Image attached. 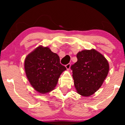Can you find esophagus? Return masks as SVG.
<instances>
[{
	"label": "esophagus",
	"instance_id": "34e87169",
	"mask_svg": "<svg viewBox=\"0 0 125 125\" xmlns=\"http://www.w3.org/2000/svg\"><path fill=\"white\" fill-rule=\"evenodd\" d=\"M65 67L66 69H67L68 70H69L70 69V67H71V64H66L65 65Z\"/></svg>",
	"mask_w": 125,
	"mask_h": 125
}]
</instances>
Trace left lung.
Returning <instances> with one entry per match:
<instances>
[{
    "mask_svg": "<svg viewBox=\"0 0 125 125\" xmlns=\"http://www.w3.org/2000/svg\"><path fill=\"white\" fill-rule=\"evenodd\" d=\"M77 58V61L71 67L75 88L79 94L90 96L102 86L108 74L109 63L94 49L79 52Z\"/></svg>",
    "mask_w": 125,
    "mask_h": 125,
    "instance_id": "left-lung-1",
    "label": "left lung"
}]
</instances>
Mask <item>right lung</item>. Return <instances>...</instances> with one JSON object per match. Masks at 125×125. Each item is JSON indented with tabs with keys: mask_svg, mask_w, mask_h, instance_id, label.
Returning <instances> with one entry per match:
<instances>
[{
	"mask_svg": "<svg viewBox=\"0 0 125 125\" xmlns=\"http://www.w3.org/2000/svg\"><path fill=\"white\" fill-rule=\"evenodd\" d=\"M27 77L32 86L41 94L52 91L66 68L60 57L48 47L39 46L27 56L24 61Z\"/></svg>",
	"mask_w": 125,
	"mask_h": 125,
	"instance_id": "obj_1",
	"label": "right lung"
}]
</instances>
